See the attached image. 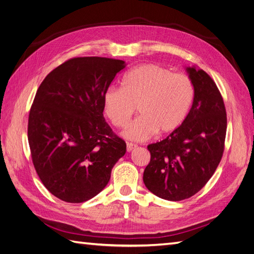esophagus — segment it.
Masks as SVG:
<instances>
[{
	"label": "esophagus",
	"instance_id": "obj_1",
	"mask_svg": "<svg viewBox=\"0 0 254 254\" xmlns=\"http://www.w3.org/2000/svg\"><path fill=\"white\" fill-rule=\"evenodd\" d=\"M135 147H136V144L130 143V142L127 143V151H131V150H133Z\"/></svg>",
	"mask_w": 254,
	"mask_h": 254
}]
</instances>
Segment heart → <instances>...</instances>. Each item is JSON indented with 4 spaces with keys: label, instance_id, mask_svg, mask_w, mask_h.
<instances>
[{
    "label": "heart",
    "instance_id": "b5f03b06",
    "mask_svg": "<svg viewBox=\"0 0 254 254\" xmlns=\"http://www.w3.org/2000/svg\"><path fill=\"white\" fill-rule=\"evenodd\" d=\"M195 95L188 75L172 73L156 64H145L130 70L122 88L110 87L104 95V110L112 125H127L137 108L140 117L124 130L127 139L147 140L156 132L166 134L187 118Z\"/></svg>",
    "mask_w": 254,
    "mask_h": 254
}]
</instances>
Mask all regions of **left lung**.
I'll return each instance as SVG.
<instances>
[{"instance_id":"left-lung-1","label":"left lung","mask_w":254,"mask_h":254,"mask_svg":"<svg viewBox=\"0 0 254 254\" xmlns=\"http://www.w3.org/2000/svg\"><path fill=\"white\" fill-rule=\"evenodd\" d=\"M195 95L186 120L166 139L147 146L150 162L143 181L152 194L171 201L195 195L222 158L227 113L216 83L201 68L188 67Z\"/></svg>"}]
</instances>
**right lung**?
Masks as SVG:
<instances>
[{
	"instance_id": "1",
	"label": "right lung",
	"mask_w": 254,
	"mask_h": 254,
	"mask_svg": "<svg viewBox=\"0 0 254 254\" xmlns=\"http://www.w3.org/2000/svg\"><path fill=\"white\" fill-rule=\"evenodd\" d=\"M125 61L75 57L38 88L28 115L33 164L51 193L65 202L93 198L108 184L126 143L104 118V95Z\"/></svg>"
}]
</instances>
